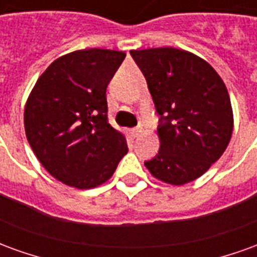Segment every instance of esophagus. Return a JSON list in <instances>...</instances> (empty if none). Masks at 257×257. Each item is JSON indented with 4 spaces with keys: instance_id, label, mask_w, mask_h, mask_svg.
<instances>
[{
    "instance_id": "34e87169",
    "label": "esophagus",
    "mask_w": 257,
    "mask_h": 257,
    "mask_svg": "<svg viewBox=\"0 0 257 257\" xmlns=\"http://www.w3.org/2000/svg\"><path fill=\"white\" fill-rule=\"evenodd\" d=\"M142 132H143V128H142V126H136V128H134L131 131V134H132L134 138H139Z\"/></svg>"
}]
</instances>
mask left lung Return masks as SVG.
<instances>
[{
  "instance_id": "1",
  "label": "left lung",
  "mask_w": 257,
  "mask_h": 257,
  "mask_svg": "<svg viewBox=\"0 0 257 257\" xmlns=\"http://www.w3.org/2000/svg\"><path fill=\"white\" fill-rule=\"evenodd\" d=\"M161 115L160 151L146 168L183 186L202 176L230 143L234 115L220 75L206 60L172 47L131 51Z\"/></svg>"
}]
</instances>
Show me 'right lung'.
<instances>
[{"instance_id": "1", "label": "right lung", "mask_w": 257, "mask_h": 257, "mask_svg": "<svg viewBox=\"0 0 257 257\" xmlns=\"http://www.w3.org/2000/svg\"><path fill=\"white\" fill-rule=\"evenodd\" d=\"M126 53L79 49L48 66L25 106L26 138L42 167L79 190L106 183L128 146L107 122L106 89Z\"/></svg>"}]
</instances>
